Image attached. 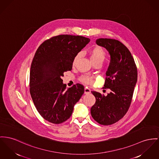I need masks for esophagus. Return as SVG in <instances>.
Wrapping results in <instances>:
<instances>
[{
    "instance_id": "34e87169",
    "label": "esophagus",
    "mask_w": 159,
    "mask_h": 159,
    "mask_svg": "<svg viewBox=\"0 0 159 159\" xmlns=\"http://www.w3.org/2000/svg\"><path fill=\"white\" fill-rule=\"evenodd\" d=\"M91 93V90L89 89V88H87V87H85L84 89V93L85 94H89V93Z\"/></svg>"
}]
</instances>
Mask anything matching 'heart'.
Returning a JSON list of instances; mask_svg holds the SVG:
<instances>
[{
    "instance_id": "b5f03b06",
    "label": "heart",
    "mask_w": 159,
    "mask_h": 159,
    "mask_svg": "<svg viewBox=\"0 0 159 159\" xmlns=\"http://www.w3.org/2000/svg\"><path fill=\"white\" fill-rule=\"evenodd\" d=\"M80 53H78L75 57L74 61V62H75L76 61V60L78 58V57H80ZM90 58L91 60V61L95 62V61H101V62H103L105 58H106V53L104 52V51L103 50L102 48H101V47H98L96 46L93 48L90 52ZM81 80L84 82L86 84H90L93 83V79L92 76H87V75H84L83 76L81 77Z\"/></svg>"
}]
</instances>
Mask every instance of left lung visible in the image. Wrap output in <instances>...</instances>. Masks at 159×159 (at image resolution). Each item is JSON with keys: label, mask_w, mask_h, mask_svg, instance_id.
I'll return each instance as SVG.
<instances>
[{"label": "left lung", "mask_w": 159, "mask_h": 159, "mask_svg": "<svg viewBox=\"0 0 159 159\" xmlns=\"http://www.w3.org/2000/svg\"><path fill=\"white\" fill-rule=\"evenodd\" d=\"M96 43L106 48L110 56L104 85L110 92L105 96L92 91L96 102L90 112L98 123L108 125L126 114L137 83L138 70L131 53L122 43L115 39H98Z\"/></svg>", "instance_id": "left-lung-1"}]
</instances>
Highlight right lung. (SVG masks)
<instances>
[{"label": "right lung", "instance_id": "right-lung-1", "mask_svg": "<svg viewBox=\"0 0 159 159\" xmlns=\"http://www.w3.org/2000/svg\"><path fill=\"white\" fill-rule=\"evenodd\" d=\"M90 39L59 35L39 47L30 70V93L38 112L49 122L59 124L71 116L75 104L84 92L83 85L66 88L61 77L72 69L75 57Z\"/></svg>", "mask_w": 159, "mask_h": 159}]
</instances>
